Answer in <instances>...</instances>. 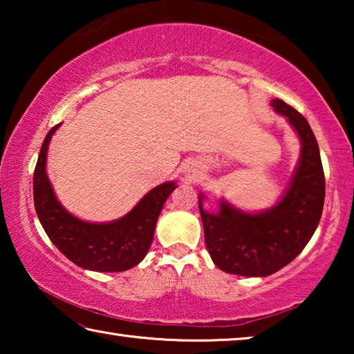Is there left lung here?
I'll list each match as a JSON object with an SVG mask.
<instances>
[{
	"mask_svg": "<svg viewBox=\"0 0 354 354\" xmlns=\"http://www.w3.org/2000/svg\"><path fill=\"white\" fill-rule=\"evenodd\" d=\"M272 107L286 115L301 140V156L289 189L272 209L247 214L220 201V212L200 214L206 248L220 270L242 277H268L292 262L306 247L319 226L325 203L319 143L308 120L286 104L273 100Z\"/></svg>",
	"mask_w": 354,
	"mask_h": 354,
	"instance_id": "8db88e82",
	"label": "left lung"
}]
</instances>
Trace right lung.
<instances>
[{"label": "right lung", "instance_id": "1", "mask_svg": "<svg viewBox=\"0 0 354 354\" xmlns=\"http://www.w3.org/2000/svg\"><path fill=\"white\" fill-rule=\"evenodd\" d=\"M59 127L46 134L34 170V206L40 223L57 250L76 266L93 272L129 270L147 256L156 221L176 184L164 183L149 190L133 211L115 221L88 223L76 218L57 201L46 176L48 145Z\"/></svg>", "mask_w": 354, "mask_h": 354}]
</instances>
